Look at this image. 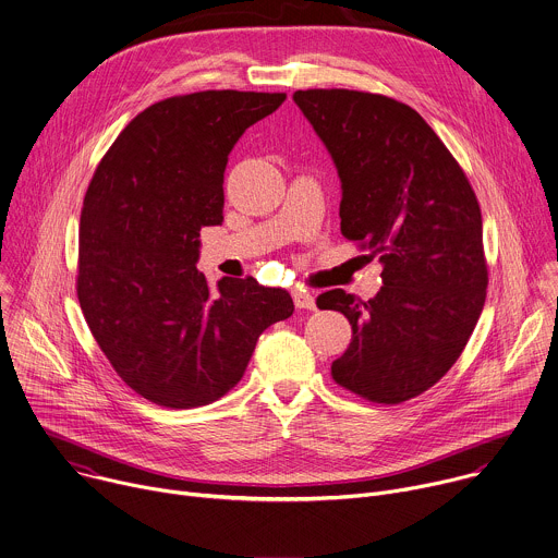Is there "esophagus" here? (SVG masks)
<instances>
[{"label": "esophagus", "mask_w": 558, "mask_h": 558, "mask_svg": "<svg viewBox=\"0 0 558 558\" xmlns=\"http://www.w3.org/2000/svg\"><path fill=\"white\" fill-rule=\"evenodd\" d=\"M293 302L298 308H306V311H313L315 308V298L313 293H308L306 289H293Z\"/></svg>", "instance_id": "esophagus-1"}]
</instances>
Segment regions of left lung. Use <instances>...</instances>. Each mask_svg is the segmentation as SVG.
<instances>
[{
    "mask_svg": "<svg viewBox=\"0 0 558 558\" xmlns=\"http://www.w3.org/2000/svg\"><path fill=\"white\" fill-rule=\"evenodd\" d=\"M293 100L337 166L341 234L384 263L373 300L343 289L317 298L352 326L330 375L365 401L399 405L449 373L484 308L477 197L410 105L354 89H298Z\"/></svg>",
    "mask_w": 558,
    "mask_h": 558,
    "instance_id": "8db88e82",
    "label": "left lung"
}]
</instances>
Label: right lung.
<instances>
[{"instance_id":"add662e5","label":"right lung","mask_w":558,"mask_h":558,"mask_svg":"<svg viewBox=\"0 0 558 558\" xmlns=\"http://www.w3.org/2000/svg\"><path fill=\"white\" fill-rule=\"evenodd\" d=\"M287 94L208 89L137 113L100 159L81 210L76 293L118 377L146 401L191 410L228 395L265 328L293 313L284 289L202 271L199 232L223 221L239 137Z\"/></svg>"}]
</instances>
